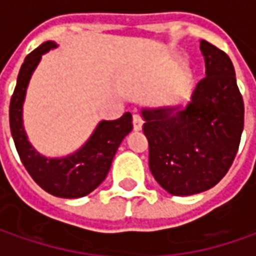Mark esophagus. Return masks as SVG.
Instances as JSON below:
<instances>
[{
	"label": "esophagus",
	"instance_id": "34e87169",
	"mask_svg": "<svg viewBox=\"0 0 256 256\" xmlns=\"http://www.w3.org/2000/svg\"><path fill=\"white\" fill-rule=\"evenodd\" d=\"M132 124H134V131H140L142 130V125H144V120L140 118L139 114H134L132 117Z\"/></svg>",
	"mask_w": 256,
	"mask_h": 256
}]
</instances>
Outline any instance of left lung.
Listing matches in <instances>:
<instances>
[{"label":"left lung","instance_id":"8db88e82","mask_svg":"<svg viewBox=\"0 0 256 256\" xmlns=\"http://www.w3.org/2000/svg\"><path fill=\"white\" fill-rule=\"evenodd\" d=\"M200 51L206 78L186 104L140 110L150 172L176 196L218 184L232 164L244 130V102L232 60L205 40H200Z\"/></svg>","mask_w":256,"mask_h":256}]
</instances>
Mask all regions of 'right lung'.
Wrapping results in <instances>:
<instances>
[{
  "label": "right lung",
  "instance_id": "1",
  "mask_svg": "<svg viewBox=\"0 0 256 256\" xmlns=\"http://www.w3.org/2000/svg\"><path fill=\"white\" fill-rule=\"evenodd\" d=\"M57 47L56 42H46L24 58L10 98V126L18 154L37 185L58 198L75 199L86 196L104 181L118 146L132 131V116L125 112L118 120L100 121L84 145L62 158H47L34 149L24 126L26 90L43 54Z\"/></svg>",
  "mask_w": 256,
  "mask_h": 256
}]
</instances>
